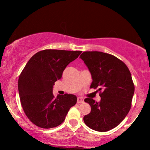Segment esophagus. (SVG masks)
Instances as JSON below:
<instances>
[{"label": "esophagus", "instance_id": "obj_1", "mask_svg": "<svg viewBox=\"0 0 150 150\" xmlns=\"http://www.w3.org/2000/svg\"><path fill=\"white\" fill-rule=\"evenodd\" d=\"M83 102H84L83 98L78 97V98H77V103L78 104H81V103H83Z\"/></svg>", "mask_w": 150, "mask_h": 150}]
</instances>
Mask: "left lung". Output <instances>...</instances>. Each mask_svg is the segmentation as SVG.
I'll use <instances>...</instances> for the list:
<instances>
[{
	"label": "left lung",
	"mask_w": 150,
	"mask_h": 150,
	"mask_svg": "<svg viewBox=\"0 0 150 150\" xmlns=\"http://www.w3.org/2000/svg\"><path fill=\"white\" fill-rule=\"evenodd\" d=\"M89 69L90 88L98 89L100 102L87 98L91 112L83 117L89 128L106 132L117 126L128 115L134 92L130 71L126 65L113 55L98 51L84 52L80 56Z\"/></svg>",
	"instance_id": "obj_1"
}]
</instances>
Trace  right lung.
Listing matches in <instances>:
<instances>
[{"mask_svg": "<svg viewBox=\"0 0 150 150\" xmlns=\"http://www.w3.org/2000/svg\"><path fill=\"white\" fill-rule=\"evenodd\" d=\"M82 51L44 50L28 61L18 80L20 102L26 115L33 124L42 128L59 126L71 106L77 102L73 94L54 97L53 85L62 77L67 65Z\"/></svg>", "mask_w": 150, "mask_h": 150, "instance_id": "obj_1", "label": "right lung"}]
</instances>
